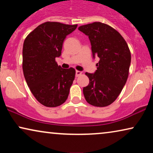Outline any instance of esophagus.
I'll return each instance as SVG.
<instances>
[{
	"instance_id": "esophagus-1",
	"label": "esophagus",
	"mask_w": 153,
	"mask_h": 153,
	"mask_svg": "<svg viewBox=\"0 0 153 153\" xmlns=\"http://www.w3.org/2000/svg\"><path fill=\"white\" fill-rule=\"evenodd\" d=\"M81 74H82V72H80V71H78V70L76 71V77L80 76V75H81Z\"/></svg>"
}]
</instances>
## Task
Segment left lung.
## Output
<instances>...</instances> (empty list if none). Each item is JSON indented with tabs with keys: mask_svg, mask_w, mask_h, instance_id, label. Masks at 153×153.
Segmentation results:
<instances>
[{
	"mask_svg": "<svg viewBox=\"0 0 153 153\" xmlns=\"http://www.w3.org/2000/svg\"><path fill=\"white\" fill-rule=\"evenodd\" d=\"M79 30L88 36L93 58H100L95 72H85L90 81L83 88L85 99L97 107L110 105L120 95L128 78L131 63L128 45L118 31L103 23L83 25Z\"/></svg>",
	"mask_w": 153,
	"mask_h": 153,
	"instance_id": "1",
	"label": "left lung"
}]
</instances>
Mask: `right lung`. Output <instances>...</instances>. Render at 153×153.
I'll list each match as a JSON object with an SVG mask.
<instances>
[{"label": "right lung", "mask_w": 153, "mask_h": 153, "mask_svg": "<svg viewBox=\"0 0 153 153\" xmlns=\"http://www.w3.org/2000/svg\"><path fill=\"white\" fill-rule=\"evenodd\" d=\"M68 25L47 22L39 25L25 39L22 68L31 93L47 107H56L68 99L75 77L74 68L62 69L56 61L61 55L66 36L76 28Z\"/></svg>", "instance_id": "obj_1"}]
</instances>
